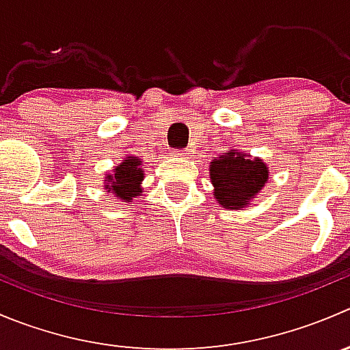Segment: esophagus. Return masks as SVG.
<instances>
[{
	"instance_id": "1",
	"label": "esophagus",
	"mask_w": 350,
	"mask_h": 350,
	"mask_svg": "<svg viewBox=\"0 0 350 350\" xmlns=\"http://www.w3.org/2000/svg\"><path fill=\"white\" fill-rule=\"evenodd\" d=\"M172 155H174V157H186V150H174Z\"/></svg>"
}]
</instances>
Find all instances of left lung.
<instances>
[{
	"label": "left lung",
	"mask_w": 350,
	"mask_h": 350,
	"mask_svg": "<svg viewBox=\"0 0 350 350\" xmlns=\"http://www.w3.org/2000/svg\"><path fill=\"white\" fill-rule=\"evenodd\" d=\"M213 198L229 210L250 205L269 179V167L261 159H250L244 152L227 150L210 162Z\"/></svg>",
	"instance_id": "8db88e82"
}]
</instances>
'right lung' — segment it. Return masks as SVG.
Wrapping results in <instances>:
<instances>
[{"label":"right lung","instance_id":"right-lung-1","mask_svg":"<svg viewBox=\"0 0 350 350\" xmlns=\"http://www.w3.org/2000/svg\"><path fill=\"white\" fill-rule=\"evenodd\" d=\"M140 162V159L130 155L113 169V174H106V185L104 186H106L107 191H113L118 200H124L126 203L140 195V186L145 178Z\"/></svg>","mask_w":350,"mask_h":350}]
</instances>
